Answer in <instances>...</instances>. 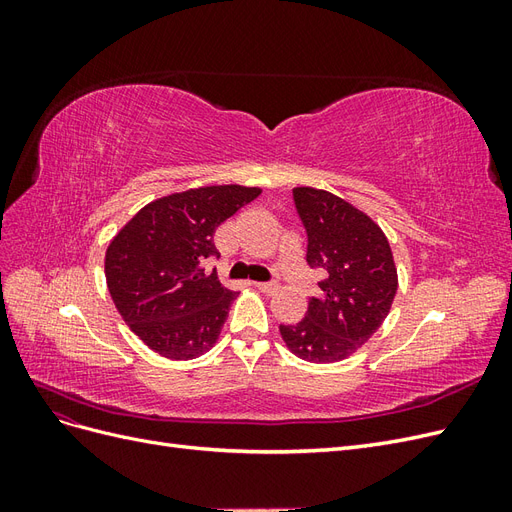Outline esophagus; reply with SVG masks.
Segmentation results:
<instances>
[{"instance_id": "1", "label": "esophagus", "mask_w": 512, "mask_h": 512, "mask_svg": "<svg viewBox=\"0 0 512 512\" xmlns=\"http://www.w3.org/2000/svg\"><path fill=\"white\" fill-rule=\"evenodd\" d=\"M254 286H256L260 292H265V294H273V292H277V286H275V284H267V282H254Z\"/></svg>"}]
</instances>
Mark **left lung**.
<instances>
[{
    "label": "left lung",
    "mask_w": 512,
    "mask_h": 512,
    "mask_svg": "<svg viewBox=\"0 0 512 512\" xmlns=\"http://www.w3.org/2000/svg\"><path fill=\"white\" fill-rule=\"evenodd\" d=\"M307 232V265L320 269L322 294L297 324H282L288 350L309 363L348 359L389 316L397 267L389 239L367 213L327 190L294 188Z\"/></svg>",
    "instance_id": "left-lung-1"
}]
</instances>
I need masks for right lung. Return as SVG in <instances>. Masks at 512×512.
I'll use <instances>...</instances> for the list:
<instances>
[{
	"mask_svg": "<svg viewBox=\"0 0 512 512\" xmlns=\"http://www.w3.org/2000/svg\"><path fill=\"white\" fill-rule=\"evenodd\" d=\"M260 188L207 185L145 205L106 247V286L121 318L153 352L190 361L218 342L237 292L203 262L220 256L213 232Z\"/></svg>",
	"mask_w": 512,
	"mask_h": 512,
	"instance_id": "1",
	"label": "right lung"
}]
</instances>
